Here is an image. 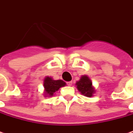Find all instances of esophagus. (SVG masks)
Masks as SVG:
<instances>
[{"mask_svg":"<svg viewBox=\"0 0 133 133\" xmlns=\"http://www.w3.org/2000/svg\"><path fill=\"white\" fill-rule=\"evenodd\" d=\"M67 85H68L69 86H71V85H72V81L68 82V83H67Z\"/></svg>","mask_w":133,"mask_h":133,"instance_id":"1","label":"esophagus"}]
</instances>
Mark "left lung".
<instances>
[{
  "instance_id": "1",
  "label": "left lung",
  "mask_w": 133,
  "mask_h": 133,
  "mask_svg": "<svg viewBox=\"0 0 133 133\" xmlns=\"http://www.w3.org/2000/svg\"><path fill=\"white\" fill-rule=\"evenodd\" d=\"M75 85H77V90L85 97H91L95 93V89L92 85V82L87 75L81 76V79L77 81Z\"/></svg>"
}]
</instances>
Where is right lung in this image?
Returning <instances> with one entry per match:
<instances>
[{"mask_svg": "<svg viewBox=\"0 0 133 133\" xmlns=\"http://www.w3.org/2000/svg\"><path fill=\"white\" fill-rule=\"evenodd\" d=\"M66 85V83L61 80H52L51 77H46L44 80V96L52 97L60 88Z\"/></svg>", "mask_w": 133, "mask_h": 133, "instance_id": "add662e5", "label": "right lung"}]
</instances>
